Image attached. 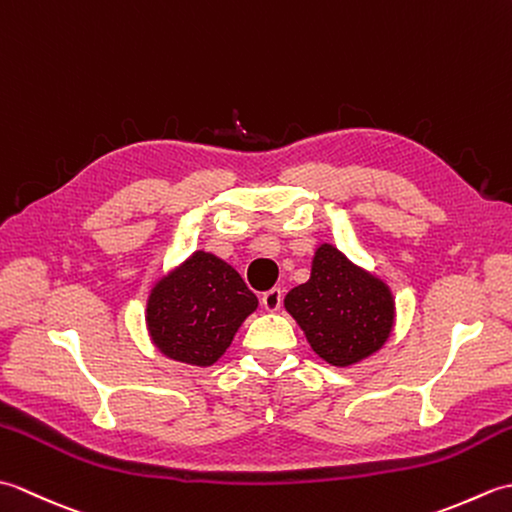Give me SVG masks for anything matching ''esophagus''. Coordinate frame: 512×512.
<instances>
[{
  "mask_svg": "<svg viewBox=\"0 0 512 512\" xmlns=\"http://www.w3.org/2000/svg\"><path fill=\"white\" fill-rule=\"evenodd\" d=\"M281 301H284V290L281 288H270L262 295V306L268 312H277L281 308Z\"/></svg>",
  "mask_w": 512,
  "mask_h": 512,
  "instance_id": "esophagus-1",
  "label": "esophagus"
}]
</instances>
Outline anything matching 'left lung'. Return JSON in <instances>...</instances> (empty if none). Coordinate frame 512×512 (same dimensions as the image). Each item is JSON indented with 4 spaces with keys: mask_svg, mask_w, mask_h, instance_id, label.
<instances>
[{
    "mask_svg": "<svg viewBox=\"0 0 512 512\" xmlns=\"http://www.w3.org/2000/svg\"><path fill=\"white\" fill-rule=\"evenodd\" d=\"M284 303L312 350L339 367L380 350L394 323L387 286L352 266L330 244L317 250L310 279L292 288Z\"/></svg>",
    "mask_w": 512,
    "mask_h": 512,
    "instance_id": "left-lung-1",
    "label": "left lung"
}]
</instances>
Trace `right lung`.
Listing matches in <instances>:
<instances>
[{"instance_id":"1","label":"right lung","mask_w":512,"mask_h":512,"mask_svg":"<svg viewBox=\"0 0 512 512\" xmlns=\"http://www.w3.org/2000/svg\"><path fill=\"white\" fill-rule=\"evenodd\" d=\"M257 297L222 259L195 253L154 288L147 325L156 347L191 365H211L231 345Z\"/></svg>"}]
</instances>
